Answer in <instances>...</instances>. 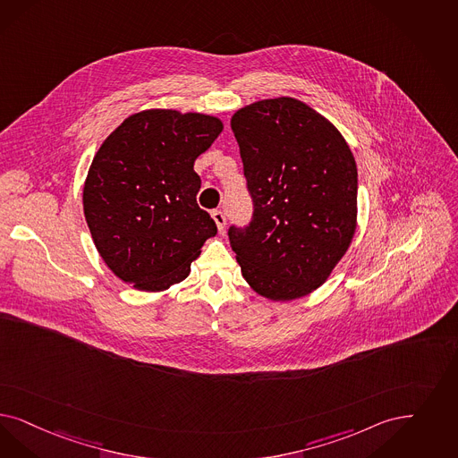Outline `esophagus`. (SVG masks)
<instances>
[{
	"label": "esophagus",
	"instance_id": "esophagus-1",
	"mask_svg": "<svg viewBox=\"0 0 458 458\" xmlns=\"http://www.w3.org/2000/svg\"><path fill=\"white\" fill-rule=\"evenodd\" d=\"M213 220L216 223V226H218V230L223 232L225 230V225H226V218H225V215L221 213V211H213Z\"/></svg>",
	"mask_w": 458,
	"mask_h": 458
}]
</instances>
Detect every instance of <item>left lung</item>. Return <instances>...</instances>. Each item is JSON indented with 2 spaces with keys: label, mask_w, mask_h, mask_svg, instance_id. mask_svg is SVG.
<instances>
[{
  "label": "left lung",
  "mask_w": 458,
  "mask_h": 458,
  "mask_svg": "<svg viewBox=\"0 0 458 458\" xmlns=\"http://www.w3.org/2000/svg\"><path fill=\"white\" fill-rule=\"evenodd\" d=\"M253 220L230 228L247 284L294 301L325 284L357 230V164L328 118L296 98L260 99L232 116Z\"/></svg>",
  "instance_id": "obj_1"
}]
</instances>
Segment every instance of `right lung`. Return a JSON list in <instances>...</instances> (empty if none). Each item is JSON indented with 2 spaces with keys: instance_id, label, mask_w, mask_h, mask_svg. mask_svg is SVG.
Returning <instances> with one entry per match:
<instances>
[{
  "instance_id": "1",
  "label": "right lung",
  "mask_w": 458,
  "mask_h": 458,
  "mask_svg": "<svg viewBox=\"0 0 458 458\" xmlns=\"http://www.w3.org/2000/svg\"><path fill=\"white\" fill-rule=\"evenodd\" d=\"M223 131L218 116L177 110L130 114L98 148L82 208L96 250L139 291L184 281L216 225L196 203L194 160Z\"/></svg>"
}]
</instances>
